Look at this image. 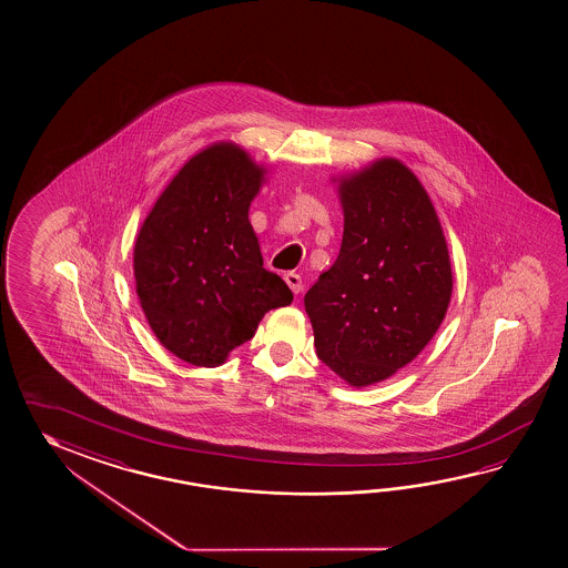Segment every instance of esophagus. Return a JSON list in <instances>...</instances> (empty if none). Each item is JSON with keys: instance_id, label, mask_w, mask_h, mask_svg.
Instances as JSON below:
<instances>
[{"instance_id": "34e87169", "label": "esophagus", "mask_w": 568, "mask_h": 568, "mask_svg": "<svg viewBox=\"0 0 568 568\" xmlns=\"http://www.w3.org/2000/svg\"><path fill=\"white\" fill-rule=\"evenodd\" d=\"M284 280H286V284H288L290 290H292L294 294H301L302 278L301 276H298V274H294V272H288V274L284 276Z\"/></svg>"}]
</instances>
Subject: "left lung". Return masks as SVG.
Here are the masks:
<instances>
[{"mask_svg": "<svg viewBox=\"0 0 568 568\" xmlns=\"http://www.w3.org/2000/svg\"><path fill=\"white\" fill-rule=\"evenodd\" d=\"M337 193L341 252L304 308L316 355L349 386L365 387L396 374L435 337L453 270L435 205L404 162L379 158L341 176Z\"/></svg>", "mask_w": 568, "mask_h": 568, "instance_id": "left-lung-1", "label": "left lung"}]
</instances>
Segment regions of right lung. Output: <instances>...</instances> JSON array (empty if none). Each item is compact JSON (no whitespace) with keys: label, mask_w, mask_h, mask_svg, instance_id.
Returning <instances> with one entry per match:
<instances>
[{"label":"right lung","mask_w":568,"mask_h":568,"mask_svg":"<svg viewBox=\"0 0 568 568\" xmlns=\"http://www.w3.org/2000/svg\"><path fill=\"white\" fill-rule=\"evenodd\" d=\"M267 170L242 145L196 152L158 196L133 245L145 321L182 362L217 367L254 337L264 314L292 302L267 272L250 205Z\"/></svg>","instance_id":"add662e5"}]
</instances>
